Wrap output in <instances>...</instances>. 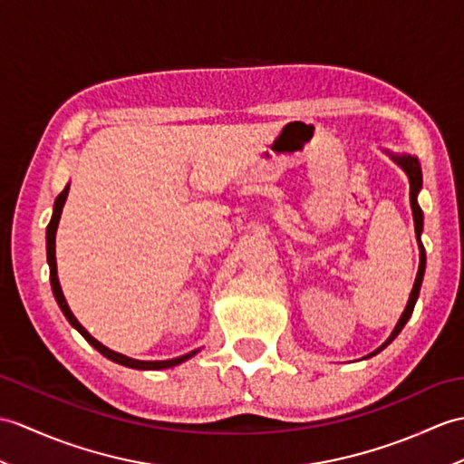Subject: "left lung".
Instances as JSON below:
<instances>
[{
  "mask_svg": "<svg viewBox=\"0 0 464 464\" xmlns=\"http://www.w3.org/2000/svg\"><path fill=\"white\" fill-rule=\"evenodd\" d=\"M383 152L390 156L397 166H400L405 176L409 178V199H411V211H413V223H415V237H417V245H419V271H417V276H415V283H413V288H411V295H409V300L405 304V310L403 314L400 316V320H397V324L393 328V332L390 334V338H387L382 346L378 350H373L372 353L365 355L363 360L372 358V355L380 353L382 350H385L390 343L400 336V332L403 330V326L407 324V320L411 318L413 314V308H415V303L419 298V293H421V285H423V276H425V263H427V256H425V246L421 243V235H423V211L421 208H419L417 203V196L419 191H421L423 188V174H421V166H419V160L411 154H393L390 152V150H383Z\"/></svg>",
  "mask_w": 464,
  "mask_h": 464,
  "instance_id": "8db88e82",
  "label": "left lung"
}]
</instances>
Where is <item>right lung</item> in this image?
<instances>
[{
    "instance_id": "1",
    "label": "right lung",
    "mask_w": 464,
    "mask_h": 464,
    "mask_svg": "<svg viewBox=\"0 0 464 464\" xmlns=\"http://www.w3.org/2000/svg\"><path fill=\"white\" fill-rule=\"evenodd\" d=\"M69 188L71 183H67L64 186V189L59 193L57 199H55V206H53V215H51V221L47 225V263H49V281H51V288H53V295H55V300L59 308L63 310L64 318L69 320V324L77 330L81 336L91 343V346L94 350H99L104 358H109L116 363L121 365H126V368H134V370H168V368H174V365H179L181 362H186L189 358H193L199 350H193L189 353H183L179 355V358H174V360H161V362H142V360H134V358H128V355L124 353H118L111 348L102 346V343L92 338L89 332H86V328L81 324V322L74 318V314L71 312L67 300H64V295L61 290V283H59V276H57V256H55V237H57V227H59V219H61V213H63V208H64V201H67V196H69Z\"/></svg>"
}]
</instances>
